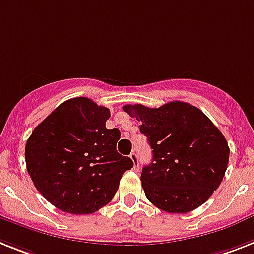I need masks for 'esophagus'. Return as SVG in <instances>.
<instances>
[{
  "mask_svg": "<svg viewBox=\"0 0 254 254\" xmlns=\"http://www.w3.org/2000/svg\"><path fill=\"white\" fill-rule=\"evenodd\" d=\"M129 158H131L132 162H133V166H135V169H139V157H137L136 152H132L131 154H129Z\"/></svg>",
  "mask_w": 254,
  "mask_h": 254,
  "instance_id": "34e87169",
  "label": "esophagus"
}]
</instances>
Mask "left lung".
<instances>
[{"instance_id": "1", "label": "left lung", "mask_w": 254, "mask_h": 254, "mask_svg": "<svg viewBox=\"0 0 254 254\" xmlns=\"http://www.w3.org/2000/svg\"><path fill=\"white\" fill-rule=\"evenodd\" d=\"M148 137L152 163L142 167L146 198L167 213L183 214L202 205L225 177L230 148L222 132L193 105L171 101L160 108L123 106Z\"/></svg>"}]
</instances>
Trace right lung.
Listing matches in <instances>:
<instances>
[{"mask_svg": "<svg viewBox=\"0 0 254 254\" xmlns=\"http://www.w3.org/2000/svg\"><path fill=\"white\" fill-rule=\"evenodd\" d=\"M110 110L87 97L67 100L33 129L26 144L27 171L50 204L71 214H92L109 204L133 162L117 152L119 129L106 128Z\"/></svg>", "mask_w": 254, "mask_h": 254, "instance_id": "1", "label": "right lung"}]
</instances>
